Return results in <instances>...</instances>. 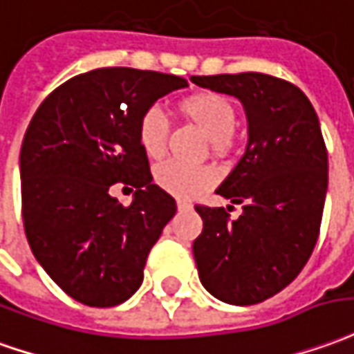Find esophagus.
<instances>
[{
  "instance_id": "1",
  "label": "esophagus",
  "mask_w": 354,
  "mask_h": 354,
  "mask_svg": "<svg viewBox=\"0 0 354 354\" xmlns=\"http://www.w3.org/2000/svg\"><path fill=\"white\" fill-rule=\"evenodd\" d=\"M176 205L180 211H185V209H192V203L185 201V199H176Z\"/></svg>"
}]
</instances>
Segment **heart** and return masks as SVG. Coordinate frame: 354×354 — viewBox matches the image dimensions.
<instances>
[{"instance_id":"heart-1","label":"heart","mask_w":354,"mask_h":354,"mask_svg":"<svg viewBox=\"0 0 354 354\" xmlns=\"http://www.w3.org/2000/svg\"><path fill=\"white\" fill-rule=\"evenodd\" d=\"M182 113L187 118H192L195 124L216 143V147H222L226 140H230V136L234 134L237 120L236 107L222 93L205 91V93L192 95L182 101ZM138 136H140L143 151L149 157L153 159L162 157L169 147L170 136V120L167 113L157 105L147 109L140 118ZM153 178L165 192L184 197V195L197 194L203 187L212 184L214 174L207 167H192L180 160L169 159L159 162L153 169Z\"/></svg>"}]
</instances>
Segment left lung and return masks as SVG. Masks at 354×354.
<instances>
[{"instance_id":"obj_1","label":"left lung","mask_w":354,"mask_h":354,"mask_svg":"<svg viewBox=\"0 0 354 354\" xmlns=\"http://www.w3.org/2000/svg\"><path fill=\"white\" fill-rule=\"evenodd\" d=\"M243 103L249 143L216 194L234 207L195 205L203 232L194 257L205 289L230 305H257L303 270L320 234L328 151L315 107L295 84L263 73L192 76Z\"/></svg>"}]
</instances>
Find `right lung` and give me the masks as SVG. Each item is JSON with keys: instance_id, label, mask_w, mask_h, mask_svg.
Returning a JSON list of instances; mask_svg holds the SVG:
<instances>
[{"instance_id": "1", "label": "right lung", "mask_w": 354, "mask_h": 354, "mask_svg": "<svg viewBox=\"0 0 354 354\" xmlns=\"http://www.w3.org/2000/svg\"><path fill=\"white\" fill-rule=\"evenodd\" d=\"M187 80L105 66L73 76L32 117L21 147L22 222L49 278L78 303L117 306L143 281L147 254L176 214L151 184L138 126L142 115ZM115 183L136 189L124 207Z\"/></svg>"}]
</instances>
